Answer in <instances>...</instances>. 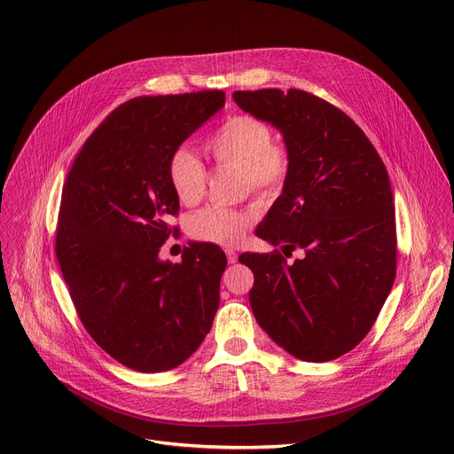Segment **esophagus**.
Here are the masks:
<instances>
[{"mask_svg": "<svg viewBox=\"0 0 454 454\" xmlns=\"http://www.w3.org/2000/svg\"><path fill=\"white\" fill-rule=\"evenodd\" d=\"M226 257H228V263H235V261H237V252L235 250H226Z\"/></svg>", "mask_w": 454, "mask_h": 454, "instance_id": "34e87169", "label": "esophagus"}]
</instances>
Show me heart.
Masks as SVG:
<instances>
[{"label":"heart","mask_w":454,"mask_h":454,"mask_svg":"<svg viewBox=\"0 0 454 454\" xmlns=\"http://www.w3.org/2000/svg\"><path fill=\"white\" fill-rule=\"evenodd\" d=\"M206 153L219 167H231L241 173L245 185L257 195L279 189L289 171V158L283 147L272 143L270 127L254 115H233L206 141ZM169 182L176 199L197 204L206 191L207 175L199 156L185 147L169 160ZM252 217L226 207L209 206L189 219V233L199 241L235 247L239 243Z\"/></svg>","instance_id":"b5f03b06"}]
</instances>
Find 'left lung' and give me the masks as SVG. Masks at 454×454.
<instances>
[{"label":"left lung","instance_id":"8db88e82","mask_svg":"<svg viewBox=\"0 0 454 454\" xmlns=\"http://www.w3.org/2000/svg\"><path fill=\"white\" fill-rule=\"evenodd\" d=\"M283 136L289 171L255 235L287 255L243 254L252 313L296 359L325 363L372 329L395 279V211L383 160L342 110L301 90L233 91Z\"/></svg>","mask_w":454,"mask_h":454}]
</instances>
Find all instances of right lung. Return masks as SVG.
Wrapping results in <instances>:
<instances>
[{"instance_id":"add662e5","label":"right lung","mask_w":454,"mask_h":454,"mask_svg":"<svg viewBox=\"0 0 454 454\" xmlns=\"http://www.w3.org/2000/svg\"><path fill=\"white\" fill-rule=\"evenodd\" d=\"M223 106L221 90L130 99L91 132L67 173L59 265L91 339L130 370L180 366L219 309L224 252L191 243L171 263L160 248L180 209L169 160Z\"/></svg>"}]
</instances>
